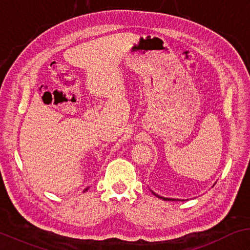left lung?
<instances>
[{
	"label": "left lung",
	"mask_w": 250,
	"mask_h": 250,
	"mask_svg": "<svg viewBox=\"0 0 250 250\" xmlns=\"http://www.w3.org/2000/svg\"><path fill=\"white\" fill-rule=\"evenodd\" d=\"M153 193V194L155 195V196H157V197H160V198H162V200H165V201H180V200H175V198H167V197H162V196H160V195H157V194H155L154 192H152Z\"/></svg>",
	"instance_id": "left-lung-1"
}]
</instances>
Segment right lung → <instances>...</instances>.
<instances>
[{
	"instance_id": "right-lung-1",
	"label": "right lung",
	"mask_w": 250,
	"mask_h": 250,
	"mask_svg": "<svg viewBox=\"0 0 250 250\" xmlns=\"http://www.w3.org/2000/svg\"><path fill=\"white\" fill-rule=\"evenodd\" d=\"M86 190H87V189H86Z\"/></svg>"
}]
</instances>
